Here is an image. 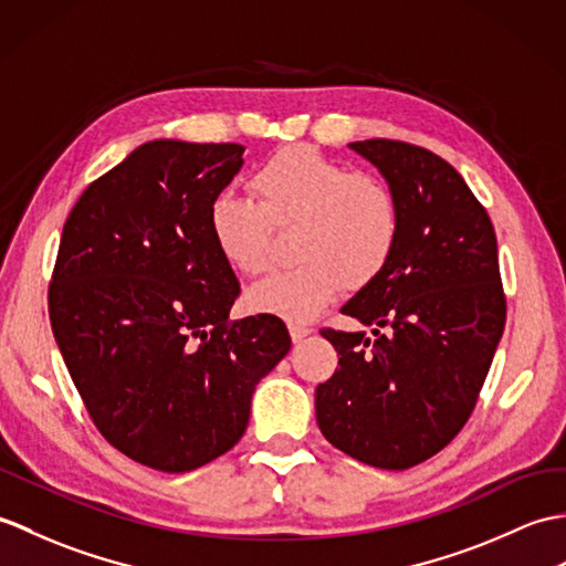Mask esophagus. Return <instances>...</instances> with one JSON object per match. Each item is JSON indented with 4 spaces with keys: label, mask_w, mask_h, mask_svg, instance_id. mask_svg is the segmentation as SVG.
<instances>
[{
    "label": "esophagus",
    "mask_w": 566,
    "mask_h": 566,
    "mask_svg": "<svg viewBox=\"0 0 566 566\" xmlns=\"http://www.w3.org/2000/svg\"><path fill=\"white\" fill-rule=\"evenodd\" d=\"M313 331L311 327H306V325H298V323H289V335H292V339H294V345H298V343H304V339L311 335Z\"/></svg>",
    "instance_id": "obj_1"
}]
</instances>
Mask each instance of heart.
Here are the masks:
<instances>
[{
    "label": "heart",
    "mask_w": 566,
    "mask_h": 566,
    "mask_svg": "<svg viewBox=\"0 0 566 566\" xmlns=\"http://www.w3.org/2000/svg\"><path fill=\"white\" fill-rule=\"evenodd\" d=\"M255 202L219 192L209 205V233L227 265L258 274L268 265L272 229L294 227L296 265L268 274L248 292V308L311 321L343 289L380 277L400 239V205L374 176L347 174L343 164L308 147L282 149L248 180Z\"/></svg>",
    "instance_id": "obj_1"
}]
</instances>
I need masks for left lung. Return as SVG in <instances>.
I'll return each instance as SVG.
<instances>
[{"instance_id": "8db88e82", "label": "left lung", "mask_w": 566, "mask_h": 566, "mask_svg": "<svg viewBox=\"0 0 566 566\" xmlns=\"http://www.w3.org/2000/svg\"><path fill=\"white\" fill-rule=\"evenodd\" d=\"M400 205L388 268L343 306L366 333L325 327L339 369L315 388L323 437L357 461L405 470L449 446L478 402L506 323L496 235L463 176L396 139L352 142Z\"/></svg>"}]
</instances>
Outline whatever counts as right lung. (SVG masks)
<instances>
[{"label":"right lung","instance_id":"obj_1","mask_svg":"<svg viewBox=\"0 0 566 566\" xmlns=\"http://www.w3.org/2000/svg\"><path fill=\"white\" fill-rule=\"evenodd\" d=\"M241 166V144L147 142L62 229L52 335L105 441L161 472L233 449L260 378L292 347L277 315L229 321L241 284L207 214Z\"/></svg>","mask_w":566,"mask_h":566}]
</instances>
